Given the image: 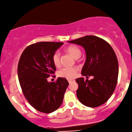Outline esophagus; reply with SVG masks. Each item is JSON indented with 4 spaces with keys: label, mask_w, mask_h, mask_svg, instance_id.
Segmentation results:
<instances>
[{
    "label": "esophagus",
    "mask_w": 132,
    "mask_h": 132,
    "mask_svg": "<svg viewBox=\"0 0 132 132\" xmlns=\"http://www.w3.org/2000/svg\"><path fill=\"white\" fill-rule=\"evenodd\" d=\"M74 80H68V81H69V83H71L72 81H74Z\"/></svg>",
    "instance_id": "1"
}]
</instances>
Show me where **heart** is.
<instances>
[{"label": "heart", "instance_id": "obj_1", "mask_svg": "<svg viewBox=\"0 0 132 132\" xmlns=\"http://www.w3.org/2000/svg\"><path fill=\"white\" fill-rule=\"evenodd\" d=\"M67 51L74 56V58L80 57L81 55V51L78 47L76 46H71L68 47ZM52 61L55 66H59L60 65V54L58 51L54 53L52 56ZM77 73V69L75 67H66L60 70L58 72V76L60 77L72 79L76 76Z\"/></svg>", "mask_w": 132, "mask_h": 132}]
</instances>
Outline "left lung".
<instances>
[{
    "label": "left lung",
    "mask_w": 132,
    "mask_h": 132,
    "mask_svg": "<svg viewBox=\"0 0 132 132\" xmlns=\"http://www.w3.org/2000/svg\"><path fill=\"white\" fill-rule=\"evenodd\" d=\"M68 43L84 48L86 61L81 74L83 76H93L91 80H85L83 77L76 80L78 85V99L88 107L101 105L110 99L117 84L119 68L113 48L104 39L93 35Z\"/></svg>",
    "instance_id": "8db88e82"
}]
</instances>
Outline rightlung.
I'll return each mask as SVG.
<instances>
[{
	"label": "right lung",
	"instance_id": "add662e5",
	"mask_svg": "<svg viewBox=\"0 0 132 132\" xmlns=\"http://www.w3.org/2000/svg\"><path fill=\"white\" fill-rule=\"evenodd\" d=\"M63 43L39 42L28 46L20 58L18 75L22 92L36 110L51 113L61 106L69 82L58 77L56 82L47 78L54 74L52 56Z\"/></svg>",
	"mask_w": 132,
	"mask_h": 132
}]
</instances>
